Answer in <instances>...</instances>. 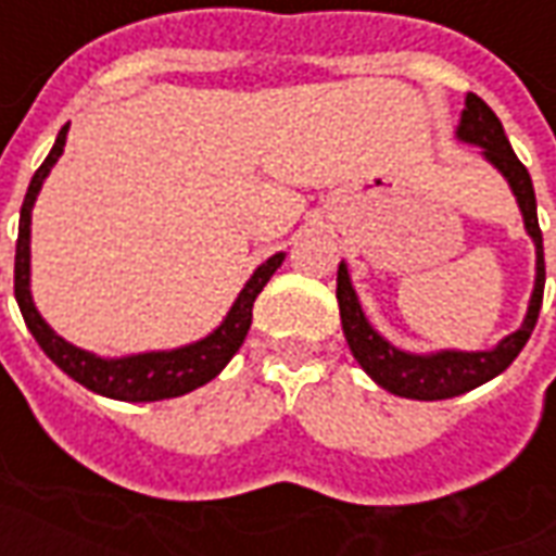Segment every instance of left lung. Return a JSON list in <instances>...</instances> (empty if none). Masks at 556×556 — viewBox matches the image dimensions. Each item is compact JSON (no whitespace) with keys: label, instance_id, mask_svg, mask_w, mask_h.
<instances>
[{"label":"left lung","instance_id":"obj_1","mask_svg":"<svg viewBox=\"0 0 556 556\" xmlns=\"http://www.w3.org/2000/svg\"><path fill=\"white\" fill-rule=\"evenodd\" d=\"M459 141L483 148V156L492 162L497 172L504 174L506 184L516 194L521 216H525V228H528L533 245H536V283H533V295H530L528 317L521 323L518 331L504 338L494 350L485 352H456L441 350L432 355H415V352L396 350L394 343L376 331L367 323L358 295L352 290L350 269L346 263H340L338 269V305H340V323H343V334L350 343L355 362L362 364L364 372L372 382L382 384L384 391L406 400H450V396L468 394L473 388L494 379L497 372H504L509 364L516 362L518 352L525 350V343L533 334V326L539 319V307H542V290H545V254H542V230H539L536 218V194H533V180H530L528 168L521 165L516 150L509 148L504 124L497 121L492 109L485 106V100L477 94L465 97V112H462L459 129H456Z\"/></svg>","mask_w":556,"mask_h":556}]
</instances>
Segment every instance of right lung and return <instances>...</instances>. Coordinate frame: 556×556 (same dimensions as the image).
<instances>
[{"label": "right lung", "instance_id": "right-lung-1", "mask_svg": "<svg viewBox=\"0 0 556 556\" xmlns=\"http://www.w3.org/2000/svg\"><path fill=\"white\" fill-rule=\"evenodd\" d=\"M67 127L59 129V139L52 144L50 156L43 160L31 184H28L26 201L20 206V233H17V257H14V295H17L20 314L26 319L31 338L38 340V346L50 355L52 364H59L73 382L85 384L88 391L100 396H112V400H127V403H153V400H168V396H184L194 388H201L210 379H216L218 372L225 370V364L237 355L242 340L249 334L251 326V307L254 299L261 293L266 281L273 278L275 269L283 263V254H273L269 261L261 263L249 283L242 287L237 302L228 311V317L222 319V326L206 334L198 343L180 346V350L168 352H141V355H127V358H100L94 352H85L73 346L64 338L52 331L38 307L31 302V290H28V239H31V206L38 198L40 186L47 180L50 168L59 162L64 153V141H67Z\"/></svg>", "mask_w": 556, "mask_h": 556}]
</instances>
